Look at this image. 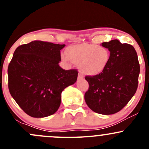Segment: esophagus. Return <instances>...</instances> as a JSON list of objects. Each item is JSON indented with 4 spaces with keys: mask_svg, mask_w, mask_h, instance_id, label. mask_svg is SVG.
Listing matches in <instances>:
<instances>
[{
    "mask_svg": "<svg viewBox=\"0 0 149 149\" xmlns=\"http://www.w3.org/2000/svg\"><path fill=\"white\" fill-rule=\"evenodd\" d=\"M78 79H79V80H82V79H84V76H82L81 74H79V76H78Z\"/></svg>",
    "mask_w": 149,
    "mask_h": 149,
    "instance_id": "34e87169",
    "label": "esophagus"
}]
</instances>
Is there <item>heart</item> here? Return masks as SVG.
Listing matches in <instances>:
<instances>
[{"mask_svg":"<svg viewBox=\"0 0 149 149\" xmlns=\"http://www.w3.org/2000/svg\"><path fill=\"white\" fill-rule=\"evenodd\" d=\"M66 54L61 55L63 61H71L79 65L81 73L89 76L101 74L107 68L110 61V52L106 47L94 44H82L72 46Z\"/></svg>","mask_w":149,"mask_h":149,"instance_id":"obj_1","label":"heart"}]
</instances>
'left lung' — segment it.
<instances>
[{"instance_id":"left-lung-1","label":"left lung","mask_w":149,"mask_h":149,"mask_svg":"<svg viewBox=\"0 0 149 149\" xmlns=\"http://www.w3.org/2000/svg\"><path fill=\"white\" fill-rule=\"evenodd\" d=\"M110 52V61L103 73L86 76L88 90L84 99L88 107L102 115L120 111L136 94L139 84L140 65L133 46L118 40L102 42Z\"/></svg>"}]
</instances>
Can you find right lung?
Returning <instances> with one entry per match:
<instances>
[{
  "label": "right lung",
  "mask_w": 149,
  "mask_h": 149,
  "mask_svg": "<svg viewBox=\"0 0 149 149\" xmlns=\"http://www.w3.org/2000/svg\"><path fill=\"white\" fill-rule=\"evenodd\" d=\"M65 45L35 40L18 47L8 68V89L29 116L45 118L58 111L64 88L76 83V69L59 65Z\"/></svg>",
  "instance_id": "1"
}]
</instances>
